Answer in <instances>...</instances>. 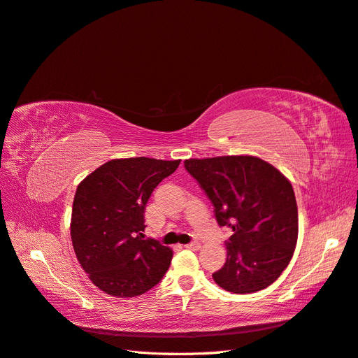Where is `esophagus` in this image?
Masks as SVG:
<instances>
[{
    "instance_id": "1",
    "label": "esophagus",
    "mask_w": 358,
    "mask_h": 358,
    "mask_svg": "<svg viewBox=\"0 0 358 358\" xmlns=\"http://www.w3.org/2000/svg\"><path fill=\"white\" fill-rule=\"evenodd\" d=\"M186 249H190V250H199V249H201V244H199L198 241H193V243L186 244Z\"/></svg>"
}]
</instances>
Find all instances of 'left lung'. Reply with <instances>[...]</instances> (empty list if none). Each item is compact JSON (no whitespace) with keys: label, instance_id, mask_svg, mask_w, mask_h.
I'll return each instance as SVG.
<instances>
[{"label":"left lung","instance_id":"1","mask_svg":"<svg viewBox=\"0 0 358 358\" xmlns=\"http://www.w3.org/2000/svg\"><path fill=\"white\" fill-rule=\"evenodd\" d=\"M185 168L207 193L217 223L232 229L214 282L234 294L270 287L288 267L299 237L289 180L253 156L189 159Z\"/></svg>","mask_w":358,"mask_h":358}]
</instances>
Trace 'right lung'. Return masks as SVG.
I'll return each instance as SVG.
<instances>
[{"label": "right lung", "mask_w": 358, "mask_h": 358, "mask_svg": "<svg viewBox=\"0 0 358 358\" xmlns=\"http://www.w3.org/2000/svg\"><path fill=\"white\" fill-rule=\"evenodd\" d=\"M180 160L114 159L87 176L75 193L70 236L80 267L99 289L127 299L151 289L172 250L145 238V206Z\"/></svg>", "instance_id": "obj_1"}]
</instances>
